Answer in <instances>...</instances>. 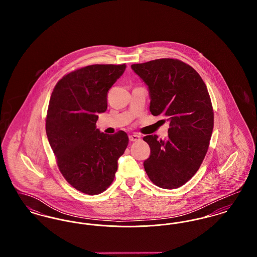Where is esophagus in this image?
Listing matches in <instances>:
<instances>
[{
  "label": "esophagus",
  "mask_w": 257,
  "mask_h": 257,
  "mask_svg": "<svg viewBox=\"0 0 257 257\" xmlns=\"http://www.w3.org/2000/svg\"><path fill=\"white\" fill-rule=\"evenodd\" d=\"M129 140H130L131 142H137V141H140V140H141V137L137 134L130 135V136H129Z\"/></svg>",
  "instance_id": "esophagus-1"
}]
</instances>
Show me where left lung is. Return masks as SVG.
Segmentation results:
<instances>
[{"mask_svg": "<svg viewBox=\"0 0 257 257\" xmlns=\"http://www.w3.org/2000/svg\"><path fill=\"white\" fill-rule=\"evenodd\" d=\"M131 67L148 86L151 113L170 122L166 140L157 135L144 137L150 147L145 170L160 188H179L196 174L207 153L214 111L206 85L192 66L176 59Z\"/></svg>", "mask_w": 257, "mask_h": 257, "instance_id": "8db88e82", "label": "left lung"}]
</instances>
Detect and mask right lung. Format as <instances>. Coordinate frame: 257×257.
I'll return each instance as SVG.
<instances>
[{
	"label": "right lung",
	"instance_id": "add662e5",
	"mask_svg": "<svg viewBox=\"0 0 257 257\" xmlns=\"http://www.w3.org/2000/svg\"><path fill=\"white\" fill-rule=\"evenodd\" d=\"M124 64H92L63 76L51 94L46 134L59 170L76 190L103 193L114 179L117 160L128 146L124 131L101 133L98 113L107 110V93Z\"/></svg>",
	"mask_w": 257,
	"mask_h": 257
}]
</instances>
